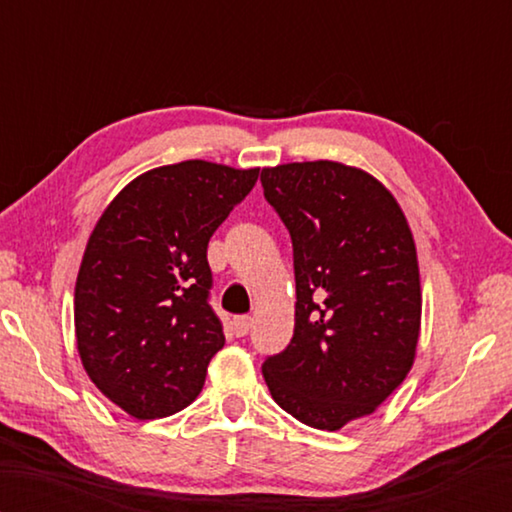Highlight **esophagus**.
Masks as SVG:
<instances>
[{"label": "esophagus", "instance_id": "obj_1", "mask_svg": "<svg viewBox=\"0 0 512 512\" xmlns=\"http://www.w3.org/2000/svg\"><path fill=\"white\" fill-rule=\"evenodd\" d=\"M250 325H253V321H250V317H235L233 319V332L237 336H246L250 332Z\"/></svg>", "mask_w": 512, "mask_h": 512}]
</instances>
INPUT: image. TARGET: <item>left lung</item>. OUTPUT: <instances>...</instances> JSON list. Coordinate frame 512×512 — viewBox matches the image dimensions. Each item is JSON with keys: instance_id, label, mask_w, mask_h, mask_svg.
Instances as JSON below:
<instances>
[{"instance_id": "8db88e82", "label": "left lung", "mask_w": 512, "mask_h": 512, "mask_svg": "<svg viewBox=\"0 0 512 512\" xmlns=\"http://www.w3.org/2000/svg\"><path fill=\"white\" fill-rule=\"evenodd\" d=\"M266 200L292 239L295 334L264 361L277 405L336 431L374 413L413 365L422 292L416 244L396 198L343 162L262 171Z\"/></svg>"}]
</instances>
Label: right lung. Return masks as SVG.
Masks as SVG:
<instances>
[{
	"mask_svg": "<svg viewBox=\"0 0 512 512\" xmlns=\"http://www.w3.org/2000/svg\"><path fill=\"white\" fill-rule=\"evenodd\" d=\"M257 176L206 160L165 165L129 182L96 222L74 288L76 347L129 416L167 418L202 391L224 347L206 246Z\"/></svg>",
	"mask_w": 512,
	"mask_h": 512,
	"instance_id": "1",
	"label": "right lung"
}]
</instances>
